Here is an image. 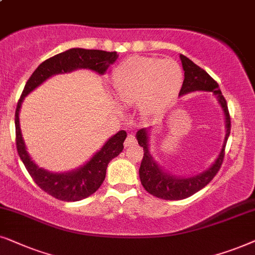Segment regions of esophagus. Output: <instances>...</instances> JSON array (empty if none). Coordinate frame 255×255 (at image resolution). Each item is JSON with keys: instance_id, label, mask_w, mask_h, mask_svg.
Listing matches in <instances>:
<instances>
[{"instance_id": "esophagus-1", "label": "esophagus", "mask_w": 255, "mask_h": 255, "mask_svg": "<svg viewBox=\"0 0 255 255\" xmlns=\"http://www.w3.org/2000/svg\"><path fill=\"white\" fill-rule=\"evenodd\" d=\"M135 143H136V138H135V136L134 135H131V134H129L127 136V138H126V141H125V147H130V145H134Z\"/></svg>"}]
</instances>
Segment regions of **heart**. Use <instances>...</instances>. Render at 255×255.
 Instances as JSON below:
<instances>
[{
    "label": "heart",
    "mask_w": 255,
    "mask_h": 255,
    "mask_svg": "<svg viewBox=\"0 0 255 255\" xmlns=\"http://www.w3.org/2000/svg\"><path fill=\"white\" fill-rule=\"evenodd\" d=\"M183 72L175 60L135 56L112 73V90L119 104L138 105L143 115L162 108L182 86Z\"/></svg>",
    "instance_id": "1"
}]
</instances>
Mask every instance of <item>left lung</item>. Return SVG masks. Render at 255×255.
<instances>
[{
  "label": "left lung",
  "mask_w": 255,
  "mask_h": 255,
  "mask_svg": "<svg viewBox=\"0 0 255 255\" xmlns=\"http://www.w3.org/2000/svg\"><path fill=\"white\" fill-rule=\"evenodd\" d=\"M179 58H181L183 70H184V81H183L178 97L196 92V91L211 92L217 98V101L223 110L224 118H225V138H224L219 155L208 169L198 172V174L183 177V176L172 175L171 172L165 170L151 156L150 144H149L151 127L141 128L140 130L136 131L135 137L144 150L141 167L138 169L141 184L143 185L145 191H148L150 195L157 197V198L165 199V201H179V199L188 198L211 182L223 163L225 145L231 131V119L229 110H227V104L218 84L209 76L208 72L196 65L188 57L179 54Z\"/></svg>",
  "instance_id": "1"
}]
</instances>
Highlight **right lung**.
<instances>
[{"instance_id": "obj_1", "label": "right lung", "mask_w": 255, "mask_h": 255, "mask_svg": "<svg viewBox=\"0 0 255 255\" xmlns=\"http://www.w3.org/2000/svg\"><path fill=\"white\" fill-rule=\"evenodd\" d=\"M117 52L103 50H86L73 47L46 59L35 70L26 81L22 96L17 104L15 113L16 147L23 164L33 181L43 191L64 202H77L93 195L106 177L107 165L112 159L124 150V141L127 137L125 130L118 131L105 142L103 147L93 154L83 165L65 172H52L38 167L30 157L19 125V112L25 97L39 85L54 74L69 73L78 69H86L100 76L106 73L112 64L117 62Z\"/></svg>"}]
</instances>
